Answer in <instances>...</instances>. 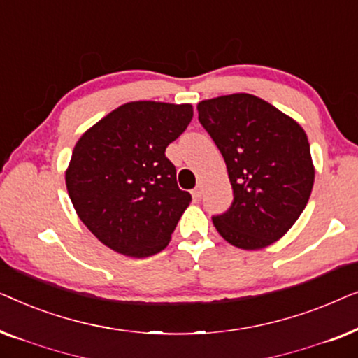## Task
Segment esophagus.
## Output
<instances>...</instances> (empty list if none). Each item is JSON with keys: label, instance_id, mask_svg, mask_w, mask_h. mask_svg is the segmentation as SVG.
<instances>
[{"label": "esophagus", "instance_id": "1", "mask_svg": "<svg viewBox=\"0 0 358 358\" xmlns=\"http://www.w3.org/2000/svg\"><path fill=\"white\" fill-rule=\"evenodd\" d=\"M192 197H194V200L202 199V187H200V185H197V187L192 190Z\"/></svg>", "mask_w": 358, "mask_h": 358}]
</instances>
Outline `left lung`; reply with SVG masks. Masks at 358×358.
Here are the masks:
<instances>
[{
    "instance_id": "1",
    "label": "left lung",
    "mask_w": 358,
    "mask_h": 358,
    "mask_svg": "<svg viewBox=\"0 0 358 358\" xmlns=\"http://www.w3.org/2000/svg\"><path fill=\"white\" fill-rule=\"evenodd\" d=\"M199 122L227 163L233 203L213 217L233 246L262 249L293 227L311 195L315 166L305 130L246 92L199 102Z\"/></svg>"
}]
</instances>
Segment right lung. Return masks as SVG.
I'll return each instance as SVG.
<instances>
[{
  "instance_id": "right-lung-1",
  "label": "right lung",
  "mask_w": 358,
  "mask_h": 358,
  "mask_svg": "<svg viewBox=\"0 0 358 358\" xmlns=\"http://www.w3.org/2000/svg\"><path fill=\"white\" fill-rule=\"evenodd\" d=\"M190 104L135 101L85 131L65 180L78 217L112 251L148 257L169 244L189 207L164 151L187 129Z\"/></svg>"
}]
</instances>
